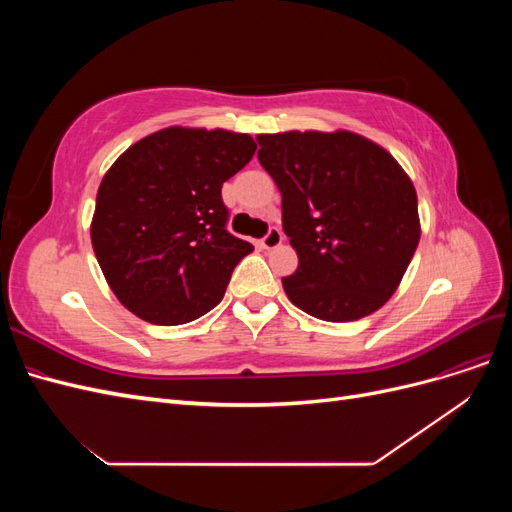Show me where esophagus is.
I'll return each instance as SVG.
<instances>
[{
  "mask_svg": "<svg viewBox=\"0 0 512 512\" xmlns=\"http://www.w3.org/2000/svg\"><path fill=\"white\" fill-rule=\"evenodd\" d=\"M282 239H284V237H282V230L271 226L267 235L260 239V247H262V250H273V247H277V245L282 243Z\"/></svg>",
  "mask_w": 512,
  "mask_h": 512,
  "instance_id": "esophagus-1",
  "label": "esophagus"
}]
</instances>
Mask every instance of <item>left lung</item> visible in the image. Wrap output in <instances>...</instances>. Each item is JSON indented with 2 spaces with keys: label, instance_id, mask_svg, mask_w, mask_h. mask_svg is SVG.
<instances>
[{
  "label": "left lung",
  "instance_id": "obj_1",
  "mask_svg": "<svg viewBox=\"0 0 512 512\" xmlns=\"http://www.w3.org/2000/svg\"><path fill=\"white\" fill-rule=\"evenodd\" d=\"M258 160L282 192L299 267L288 299L350 322L393 297L421 239L416 190L389 151L354 132L260 134Z\"/></svg>",
  "mask_w": 512,
  "mask_h": 512
}]
</instances>
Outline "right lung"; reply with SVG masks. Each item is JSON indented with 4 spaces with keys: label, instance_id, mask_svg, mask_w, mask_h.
Wrapping results in <instances>:
<instances>
[{
    "label": "right lung",
    "instance_id": "right-lung-1",
    "mask_svg": "<svg viewBox=\"0 0 512 512\" xmlns=\"http://www.w3.org/2000/svg\"><path fill=\"white\" fill-rule=\"evenodd\" d=\"M250 134L166 128L132 145L104 175L91 222L115 297L151 324L207 314L254 250L226 230L222 185L252 160Z\"/></svg>",
    "mask_w": 512,
    "mask_h": 512
}]
</instances>
